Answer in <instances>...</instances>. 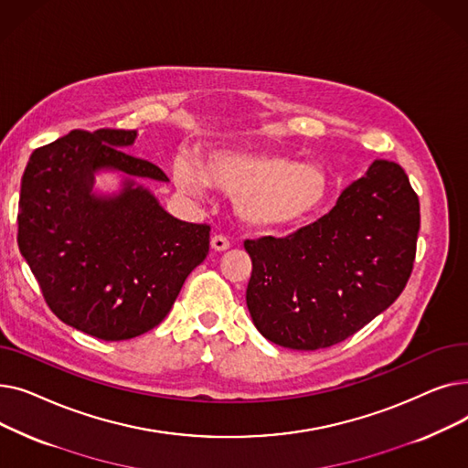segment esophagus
I'll return each mask as SVG.
<instances>
[{
  "label": "esophagus",
  "instance_id": "34e87169",
  "mask_svg": "<svg viewBox=\"0 0 468 468\" xmlns=\"http://www.w3.org/2000/svg\"><path fill=\"white\" fill-rule=\"evenodd\" d=\"M210 247H212L216 252H224V250L229 249V240H228V237H224V235H214V237L210 239Z\"/></svg>",
  "mask_w": 468,
  "mask_h": 468
}]
</instances>
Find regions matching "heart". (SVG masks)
<instances>
[{"mask_svg":"<svg viewBox=\"0 0 468 468\" xmlns=\"http://www.w3.org/2000/svg\"><path fill=\"white\" fill-rule=\"evenodd\" d=\"M176 186L205 199L208 186L235 195L239 218L254 229L279 231L309 219L326 201L330 182L324 172L279 154L214 150L201 168L186 157L175 161Z\"/></svg>","mask_w":468,"mask_h":468,"instance_id":"b5f03b06","label":"heart"}]
</instances>
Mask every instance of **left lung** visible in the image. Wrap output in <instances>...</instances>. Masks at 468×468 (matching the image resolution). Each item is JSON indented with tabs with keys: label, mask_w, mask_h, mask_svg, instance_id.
<instances>
[{
	"label": "left lung",
	"mask_w": 468,
	"mask_h": 468,
	"mask_svg": "<svg viewBox=\"0 0 468 468\" xmlns=\"http://www.w3.org/2000/svg\"><path fill=\"white\" fill-rule=\"evenodd\" d=\"M420 221V199L402 166L378 159L314 224L284 239L244 240L254 326L296 351L351 337L402 293Z\"/></svg>",
	"instance_id": "left-lung-1"
}]
</instances>
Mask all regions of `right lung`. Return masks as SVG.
I'll return each instance as SVG.
<instances>
[{
    "label": "right lung",
    "mask_w": 468,
    "mask_h": 468,
    "mask_svg": "<svg viewBox=\"0 0 468 468\" xmlns=\"http://www.w3.org/2000/svg\"><path fill=\"white\" fill-rule=\"evenodd\" d=\"M136 131H71L32 154L20 184L18 249L60 321L104 341L155 328L203 263L210 226L170 216L137 180L165 172L122 152ZM128 175L113 196L91 193L93 172Z\"/></svg>",
    "instance_id": "obj_1"
}]
</instances>
